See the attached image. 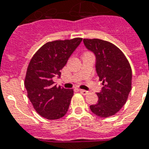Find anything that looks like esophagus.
<instances>
[{"mask_svg": "<svg viewBox=\"0 0 149 149\" xmlns=\"http://www.w3.org/2000/svg\"><path fill=\"white\" fill-rule=\"evenodd\" d=\"M80 93H81V94H82V95H87L88 93V91H86V90H83V89H80Z\"/></svg>", "mask_w": 149, "mask_h": 149, "instance_id": "esophagus-1", "label": "esophagus"}]
</instances>
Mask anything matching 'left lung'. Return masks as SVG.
I'll return each mask as SVG.
<instances>
[{
	"instance_id": "obj_1",
	"label": "left lung",
	"mask_w": 149,
	"mask_h": 149,
	"mask_svg": "<svg viewBox=\"0 0 149 149\" xmlns=\"http://www.w3.org/2000/svg\"><path fill=\"white\" fill-rule=\"evenodd\" d=\"M84 45L96 56V70L104 87L99 100L90 105L95 115L106 118L115 115L128 100L132 88V68L120 49L100 39H84Z\"/></svg>"
}]
</instances>
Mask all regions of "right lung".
Returning <instances> with one entry per match:
<instances>
[{"label":"right lung","instance_id":"1","mask_svg":"<svg viewBox=\"0 0 149 149\" xmlns=\"http://www.w3.org/2000/svg\"><path fill=\"white\" fill-rule=\"evenodd\" d=\"M82 38L58 40L41 46L31 59L24 78L27 96L36 112L48 120H57L67 113L73 89L54 84L52 78L61 70L81 44Z\"/></svg>","mask_w":149,"mask_h":149}]
</instances>
